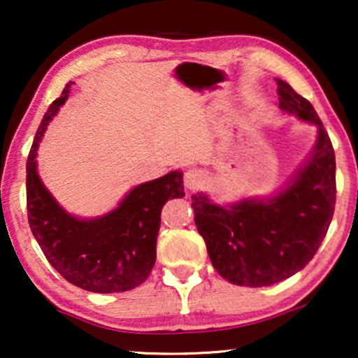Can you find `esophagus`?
Segmentation results:
<instances>
[{"instance_id": "obj_1", "label": "esophagus", "mask_w": 358, "mask_h": 358, "mask_svg": "<svg viewBox=\"0 0 358 358\" xmlns=\"http://www.w3.org/2000/svg\"><path fill=\"white\" fill-rule=\"evenodd\" d=\"M205 173L197 168L189 169L187 173L184 174V184L189 190H197L205 184Z\"/></svg>"}]
</instances>
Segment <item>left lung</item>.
Here are the masks:
<instances>
[{"label":"left lung","instance_id":"obj_1","mask_svg":"<svg viewBox=\"0 0 358 358\" xmlns=\"http://www.w3.org/2000/svg\"><path fill=\"white\" fill-rule=\"evenodd\" d=\"M280 109L317 127L310 163L290 187L268 202L244 200L231 207L192 195L194 220L215 271L234 285L268 287L311 261L336 207V156L315 107L288 83L277 80Z\"/></svg>","mask_w":358,"mask_h":358}]
</instances>
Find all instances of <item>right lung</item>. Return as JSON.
Instances as JSON below:
<instances>
[{
  "label": "right lung",
  "instance_id": "1",
  "mask_svg": "<svg viewBox=\"0 0 358 358\" xmlns=\"http://www.w3.org/2000/svg\"><path fill=\"white\" fill-rule=\"evenodd\" d=\"M43 115L27 158V220L34 238L52 267L73 285L94 293L129 292L141 285L156 261L161 210L169 199L184 197L182 173L135 187L119 208L96 220H78L63 212L36 171L38 141L48 122L65 104L70 86Z\"/></svg>",
  "mask_w": 358,
  "mask_h": 358
}]
</instances>
